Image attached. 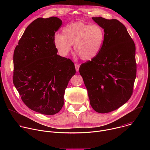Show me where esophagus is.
<instances>
[{"mask_svg": "<svg viewBox=\"0 0 150 150\" xmlns=\"http://www.w3.org/2000/svg\"><path fill=\"white\" fill-rule=\"evenodd\" d=\"M75 69H76V71L78 72L79 69V65L78 63H75Z\"/></svg>", "mask_w": 150, "mask_h": 150, "instance_id": "obj_1", "label": "esophagus"}]
</instances>
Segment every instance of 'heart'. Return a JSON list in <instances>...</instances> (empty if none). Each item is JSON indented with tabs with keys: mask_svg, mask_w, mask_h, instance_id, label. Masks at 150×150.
<instances>
[{
	"mask_svg": "<svg viewBox=\"0 0 150 150\" xmlns=\"http://www.w3.org/2000/svg\"><path fill=\"white\" fill-rule=\"evenodd\" d=\"M104 30L97 25L76 22L64 27L61 35L54 37V45L59 53L67 56L74 45V51L83 60H91L100 53L104 41Z\"/></svg>",
	"mask_w": 150,
	"mask_h": 150,
	"instance_id": "heart-1",
	"label": "heart"
}]
</instances>
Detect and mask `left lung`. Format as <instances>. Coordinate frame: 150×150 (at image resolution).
I'll list each match as a JSON object with an SVG mask.
<instances>
[{
	"label": "left lung",
	"instance_id": "obj_1",
	"mask_svg": "<svg viewBox=\"0 0 150 150\" xmlns=\"http://www.w3.org/2000/svg\"><path fill=\"white\" fill-rule=\"evenodd\" d=\"M92 19L105 33L99 54L80 66L79 73L93 109L115 110L131 98L137 75L135 45L125 26L116 19Z\"/></svg>",
	"mask_w": 150,
	"mask_h": 150
}]
</instances>
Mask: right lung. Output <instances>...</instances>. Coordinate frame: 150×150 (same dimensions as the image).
Listing matches in <instances>:
<instances>
[{
    "label": "right lung",
    "instance_id": "1",
    "mask_svg": "<svg viewBox=\"0 0 150 150\" xmlns=\"http://www.w3.org/2000/svg\"><path fill=\"white\" fill-rule=\"evenodd\" d=\"M59 18H38L27 27L13 53V82L28 108L41 114L57 113L71 78L74 62L57 54L55 33L61 27Z\"/></svg>",
    "mask_w": 150,
    "mask_h": 150
}]
</instances>
